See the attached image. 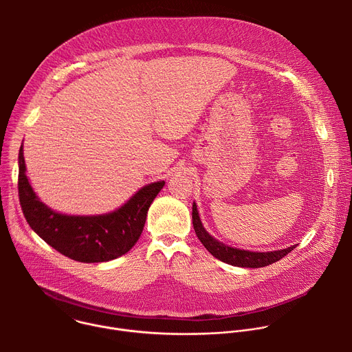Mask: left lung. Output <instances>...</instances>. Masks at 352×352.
I'll use <instances>...</instances> for the list:
<instances>
[{
    "mask_svg": "<svg viewBox=\"0 0 352 352\" xmlns=\"http://www.w3.org/2000/svg\"><path fill=\"white\" fill-rule=\"evenodd\" d=\"M192 223H193L196 236L214 258H217L219 261H221L224 263L238 266V267L256 269V267L269 266V265L283 259L284 256H287L295 248V245H292L287 249L274 250V252H249V250H242V249L227 246L206 232L202 223H200L195 204L192 205Z\"/></svg>",
    "mask_w": 352,
    "mask_h": 352,
    "instance_id": "8db88e82",
    "label": "left lung"
}]
</instances>
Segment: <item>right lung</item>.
Wrapping results in <instances>:
<instances>
[{"label": "right lung", "instance_id": "add662e5", "mask_svg": "<svg viewBox=\"0 0 352 352\" xmlns=\"http://www.w3.org/2000/svg\"><path fill=\"white\" fill-rule=\"evenodd\" d=\"M23 148H19L18 192L23 216L32 230L64 256L83 262H109L124 254L139 239L147 210L164 186L153 182L138 190L118 210L103 216H65L43 205L25 174Z\"/></svg>", "mask_w": 352, "mask_h": 352}]
</instances>
